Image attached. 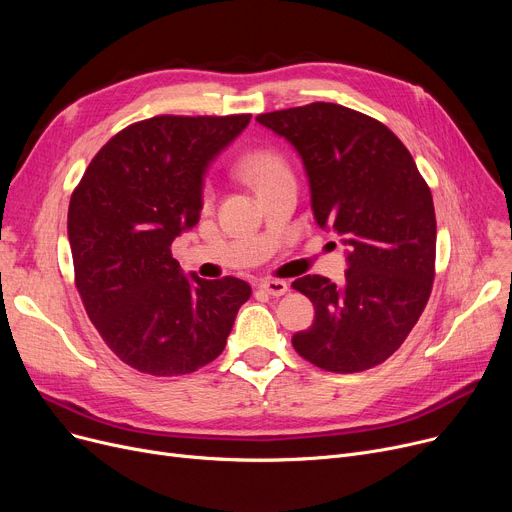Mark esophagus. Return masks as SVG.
Returning <instances> with one entry per match:
<instances>
[{
	"mask_svg": "<svg viewBox=\"0 0 512 512\" xmlns=\"http://www.w3.org/2000/svg\"><path fill=\"white\" fill-rule=\"evenodd\" d=\"M259 288L267 294H272V297H282V294L288 292V284L284 280H263Z\"/></svg>",
	"mask_w": 512,
	"mask_h": 512,
	"instance_id": "obj_1",
	"label": "esophagus"
}]
</instances>
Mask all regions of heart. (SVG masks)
<instances>
[{
	"label": "heart",
	"mask_w": 512,
	"mask_h": 512,
	"mask_svg": "<svg viewBox=\"0 0 512 512\" xmlns=\"http://www.w3.org/2000/svg\"><path fill=\"white\" fill-rule=\"evenodd\" d=\"M238 176L242 180H247L251 186H255L257 191L261 186H265L267 182H272L274 178H278L280 174L288 172L284 157L270 147H261V149H253L249 151L245 157L238 161ZM203 199H209V193L205 191Z\"/></svg>",
	"instance_id": "heart-1"
}]
</instances>
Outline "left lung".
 <instances>
[{"instance_id":"1","label":"left lung","mask_w":512,"mask_h":512,"mask_svg":"<svg viewBox=\"0 0 512 512\" xmlns=\"http://www.w3.org/2000/svg\"><path fill=\"white\" fill-rule=\"evenodd\" d=\"M257 122L299 151L315 222L342 236V286L303 276L292 288L315 307L292 336L303 359L334 373L384 363L421 317L436 276V211L415 159L396 134L338 103L259 114Z\"/></svg>"}]
</instances>
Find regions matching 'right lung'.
Instances as JSON below:
<instances>
[{
	"label": "right lung",
	"instance_id": "right-lung-1",
	"mask_svg": "<svg viewBox=\"0 0 512 512\" xmlns=\"http://www.w3.org/2000/svg\"><path fill=\"white\" fill-rule=\"evenodd\" d=\"M251 114L155 116L91 159L70 197L74 284L103 342L141 373H193L224 351L245 280L186 278L172 240L199 222L211 159Z\"/></svg>",
	"mask_w": 512,
	"mask_h": 512
}]
</instances>
